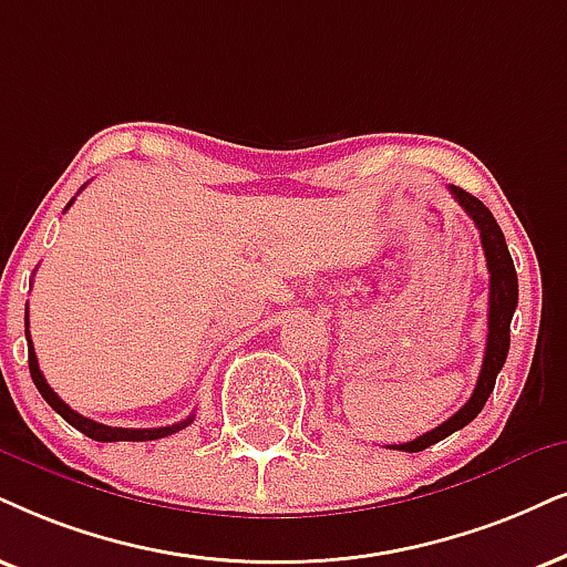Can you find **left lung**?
<instances>
[{
  "label": "left lung",
  "mask_w": 567,
  "mask_h": 567,
  "mask_svg": "<svg viewBox=\"0 0 567 567\" xmlns=\"http://www.w3.org/2000/svg\"><path fill=\"white\" fill-rule=\"evenodd\" d=\"M450 193H453V198L463 206L465 214L474 219L478 235H482L486 269H489V334H486L482 374H478L474 395H471L468 403H465L455 415H450L444 424L432 429V432L421 434L419 440L392 444V450H403V453H421L429 444L440 442L444 436L457 432V429L468 426L471 421L482 413L486 400H489L499 369H503L507 358V350H511V321L515 306H518V275H515L505 235L499 230L497 219L492 217V212L486 209L476 196H471V193H465L463 188H455V185H450Z\"/></svg>",
  "instance_id": "obj_1"
}]
</instances>
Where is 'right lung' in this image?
<instances>
[{"label":"right lung","instance_id":"right-lung-1","mask_svg":"<svg viewBox=\"0 0 567 567\" xmlns=\"http://www.w3.org/2000/svg\"><path fill=\"white\" fill-rule=\"evenodd\" d=\"M73 200H70V204H73ZM25 340H28V369H31V379H33L35 390L41 392V398H44L47 403L52 405L54 411L60 413L70 426H75L78 432H83L85 436H91V440H96V442H152V440H162V436H169V434L181 432V429H185L193 421V415H188V419L177 421V424H172V426L123 429V426H106V424H99V421L85 419V415L73 411V408L64 403V400H60V395H56L52 386L47 384L44 374H41L39 358H35V350H33V342H31V332H28V311H25Z\"/></svg>","mask_w":567,"mask_h":567}]
</instances>
